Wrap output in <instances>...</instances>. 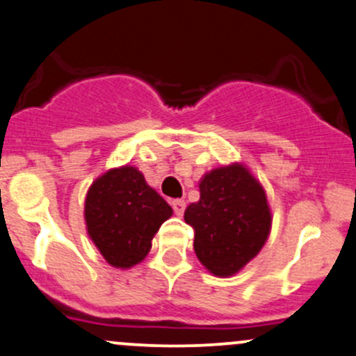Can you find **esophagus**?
<instances>
[{
  "instance_id": "esophagus-1",
  "label": "esophagus",
  "mask_w": 356,
  "mask_h": 356,
  "mask_svg": "<svg viewBox=\"0 0 356 356\" xmlns=\"http://www.w3.org/2000/svg\"><path fill=\"white\" fill-rule=\"evenodd\" d=\"M171 207H173V212L177 213V216H183V212H185V200H181V198H175V200H171Z\"/></svg>"
}]
</instances>
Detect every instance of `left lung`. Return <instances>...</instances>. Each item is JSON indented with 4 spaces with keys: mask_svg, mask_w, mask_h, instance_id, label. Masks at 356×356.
Instances as JSON below:
<instances>
[{
    "mask_svg": "<svg viewBox=\"0 0 356 356\" xmlns=\"http://www.w3.org/2000/svg\"><path fill=\"white\" fill-rule=\"evenodd\" d=\"M193 250L217 277L239 271L259 253L270 234L265 190L241 164L217 168L200 181V200L185 210Z\"/></svg>",
    "mask_w": 356,
    "mask_h": 356,
    "instance_id": "obj_1",
    "label": "left lung"
}]
</instances>
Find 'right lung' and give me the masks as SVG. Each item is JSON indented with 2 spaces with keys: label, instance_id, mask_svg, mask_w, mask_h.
Masks as SVG:
<instances>
[{
  "label": "right lung",
  "instance_id": "right-lung-1",
  "mask_svg": "<svg viewBox=\"0 0 356 356\" xmlns=\"http://www.w3.org/2000/svg\"><path fill=\"white\" fill-rule=\"evenodd\" d=\"M173 210L132 166L110 170L86 195L88 234L103 258L117 268L144 259L151 241Z\"/></svg>",
  "mask_w": 356,
  "mask_h": 356
}]
</instances>
